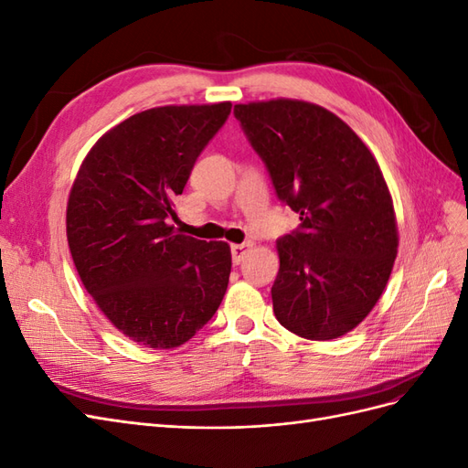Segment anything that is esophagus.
Listing matches in <instances>:
<instances>
[{
	"label": "esophagus",
	"mask_w": 468,
	"mask_h": 468,
	"mask_svg": "<svg viewBox=\"0 0 468 468\" xmlns=\"http://www.w3.org/2000/svg\"><path fill=\"white\" fill-rule=\"evenodd\" d=\"M250 248H251L250 242H248V244H234V246H232V261H234V263L244 261V258H246V253L250 251Z\"/></svg>",
	"instance_id": "esophagus-1"
}]
</instances>
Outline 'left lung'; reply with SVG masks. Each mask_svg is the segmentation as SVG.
I'll return each mask as SVG.
<instances>
[{
    "instance_id": "obj_1",
    "label": "left lung",
    "mask_w": 468,
    "mask_h": 468,
    "mask_svg": "<svg viewBox=\"0 0 468 468\" xmlns=\"http://www.w3.org/2000/svg\"><path fill=\"white\" fill-rule=\"evenodd\" d=\"M234 115L301 226L277 242L281 325L304 339L346 335L385 291L399 253L392 197L371 150L320 105L269 99Z\"/></svg>"
}]
</instances>
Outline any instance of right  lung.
I'll use <instances>...</instances> for the list:
<instances>
[{
  "mask_svg": "<svg viewBox=\"0 0 468 468\" xmlns=\"http://www.w3.org/2000/svg\"><path fill=\"white\" fill-rule=\"evenodd\" d=\"M232 103L154 107L112 126L81 162L66 236L83 287L107 320L152 349L179 347L229 287L226 242L177 234L176 197Z\"/></svg>",
  "mask_w": 468,
  "mask_h": 468,
  "instance_id": "obj_1",
  "label": "right lung"
}]
</instances>
